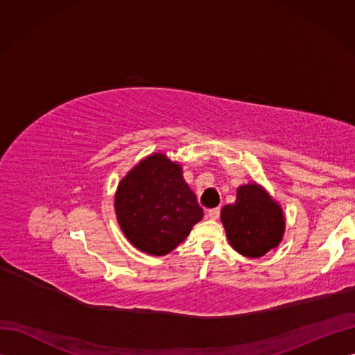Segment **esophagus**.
Returning <instances> with one entry per match:
<instances>
[{"mask_svg":"<svg viewBox=\"0 0 355 355\" xmlns=\"http://www.w3.org/2000/svg\"><path fill=\"white\" fill-rule=\"evenodd\" d=\"M219 214H220V209H219V207L210 209V210L207 211V216H209L210 219H218V218H219Z\"/></svg>","mask_w":355,"mask_h":355,"instance_id":"esophagus-1","label":"esophagus"}]
</instances>
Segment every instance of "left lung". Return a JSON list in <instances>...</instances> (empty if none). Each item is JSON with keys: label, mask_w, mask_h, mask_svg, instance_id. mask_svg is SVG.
Wrapping results in <instances>:
<instances>
[{"label": "left lung", "mask_w": 355, "mask_h": 355, "mask_svg": "<svg viewBox=\"0 0 355 355\" xmlns=\"http://www.w3.org/2000/svg\"><path fill=\"white\" fill-rule=\"evenodd\" d=\"M220 220L234 250L247 257L275 249L286 227L280 204L257 184L241 185L235 202L222 207Z\"/></svg>", "instance_id": "obj_1"}]
</instances>
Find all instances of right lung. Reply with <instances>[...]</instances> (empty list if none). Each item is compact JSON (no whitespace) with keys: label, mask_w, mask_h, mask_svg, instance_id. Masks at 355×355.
Here are the masks:
<instances>
[{"label":"right lung","mask_w":355,"mask_h":355,"mask_svg":"<svg viewBox=\"0 0 355 355\" xmlns=\"http://www.w3.org/2000/svg\"><path fill=\"white\" fill-rule=\"evenodd\" d=\"M115 213L125 239L153 256L175 250L202 218L182 167L159 153L142 159L123 178Z\"/></svg>","instance_id":"1"}]
</instances>
